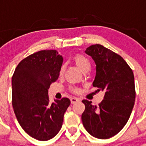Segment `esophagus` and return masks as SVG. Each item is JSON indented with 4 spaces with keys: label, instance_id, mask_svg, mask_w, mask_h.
<instances>
[{
    "label": "esophagus",
    "instance_id": "34e87169",
    "mask_svg": "<svg viewBox=\"0 0 146 146\" xmlns=\"http://www.w3.org/2000/svg\"><path fill=\"white\" fill-rule=\"evenodd\" d=\"M80 101V98H76V97H73L70 98V102H71V104H75L76 102H77Z\"/></svg>",
    "mask_w": 146,
    "mask_h": 146
}]
</instances>
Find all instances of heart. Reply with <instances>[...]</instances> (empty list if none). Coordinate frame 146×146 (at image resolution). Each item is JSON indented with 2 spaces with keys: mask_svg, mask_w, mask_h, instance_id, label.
Here are the masks:
<instances>
[{
  "mask_svg": "<svg viewBox=\"0 0 146 146\" xmlns=\"http://www.w3.org/2000/svg\"><path fill=\"white\" fill-rule=\"evenodd\" d=\"M74 60V62H75L76 65L80 69V70L84 73L85 71L89 70L90 68H91V63L89 61V60L86 57H85L84 55L82 54H76L73 58ZM64 70H65V66L63 65V66L60 67V74L62 75L63 73H64ZM72 90L74 92H76L77 89H72Z\"/></svg>",
  "mask_w": 146,
  "mask_h": 146,
  "instance_id": "obj_1",
  "label": "heart"
}]
</instances>
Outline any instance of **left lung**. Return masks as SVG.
Here are the masks:
<instances>
[{
  "label": "left lung",
  "instance_id": "left-lung-1",
  "mask_svg": "<svg viewBox=\"0 0 146 146\" xmlns=\"http://www.w3.org/2000/svg\"><path fill=\"white\" fill-rule=\"evenodd\" d=\"M85 52L96 65L92 85L104 96L98 105L82 100V124L90 135L106 139L117 134L130 117L136 98L134 75L121 56L101 44L91 45Z\"/></svg>",
  "mask_w": 146,
  "mask_h": 146
}]
</instances>
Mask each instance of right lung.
Segmentation results:
<instances>
[{
    "label": "right lung",
    "mask_w": 146,
    "mask_h": 146,
    "mask_svg": "<svg viewBox=\"0 0 146 146\" xmlns=\"http://www.w3.org/2000/svg\"><path fill=\"white\" fill-rule=\"evenodd\" d=\"M63 57L56 50H43L19 62L12 77V104L24 131L40 141L49 140L61 129L67 98L49 102L48 89L58 79Z\"/></svg>",
    "instance_id": "right-lung-1"
}]
</instances>
